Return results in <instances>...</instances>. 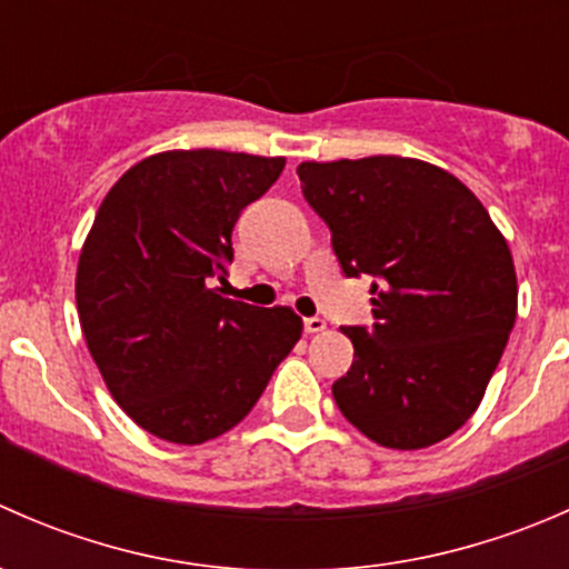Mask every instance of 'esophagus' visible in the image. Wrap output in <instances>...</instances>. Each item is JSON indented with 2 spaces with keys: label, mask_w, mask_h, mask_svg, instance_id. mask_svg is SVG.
I'll use <instances>...</instances> for the list:
<instances>
[{
  "label": "esophagus",
  "mask_w": 569,
  "mask_h": 569,
  "mask_svg": "<svg viewBox=\"0 0 569 569\" xmlns=\"http://www.w3.org/2000/svg\"><path fill=\"white\" fill-rule=\"evenodd\" d=\"M302 327H306L308 336H313V332L327 330V321L319 319V317H308V319H302Z\"/></svg>",
  "instance_id": "obj_1"
}]
</instances>
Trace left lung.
<instances>
[{
    "mask_svg": "<svg viewBox=\"0 0 569 569\" xmlns=\"http://www.w3.org/2000/svg\"><path fill=\"white\" fill-rule=\"evenodd\" d=\"M308 206L347 278H371L375 325L341 327L355 360L332 382L352 427L388 449H427L479 407L518 313L507 239L473 192L405 157L302 162Z\"/></svg>",
    "mask_w": 569,
    "mask_h": 569,
    "instance_id": "left-lung-1",
    "label": "left lung"
}]
</instances>
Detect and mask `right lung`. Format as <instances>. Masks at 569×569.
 Returning a JSON list of instances; mask_svg holds the SVG:
<instances>
[{"label":"right lung","instance_id":"obj_1","mask_svg":"<svg viewBox=\"0 0 569 569\" xmlns=\"http://www.w3.org/2000/svg\"><path fill=\"white\" fill-rule=\"evenodd\" d=\"M286 159L168 151L126 170L79 256L84 341L126 416L198 446L237 427L302 336L291 308L222 297L239 214Z\"/></svg>","mask_w":569,"mask_h":569}]
</instances>
